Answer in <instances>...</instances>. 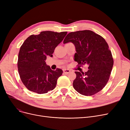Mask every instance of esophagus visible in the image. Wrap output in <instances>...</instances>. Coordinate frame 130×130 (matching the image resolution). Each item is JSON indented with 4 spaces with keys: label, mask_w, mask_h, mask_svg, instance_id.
<instances>
[{
    "label": "esophagus",
    "mask_w": 130,
    "mask_h": 130,
    "mask_svg": "<svg viewBox=\"0 0 130 130\" xmlns=\"http://www.w3.org/2000/svg\"><path fill=\"white\" fill-rule=\"evenodd\" d=\"M70 72H71V71L69 70H67V69L63 70V73L66 74H68L69 73H70Z\"/></svg>",
    "instance_id": "obj_1"
}]
</instances>
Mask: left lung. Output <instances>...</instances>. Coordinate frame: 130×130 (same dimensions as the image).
I'll return each instance as SVG.
<instances>
[{"label": "left lung", "mask_w": 130, "mask_h": 130, "mask_svg": "<svg viewBox=\"0 0 130 130\" xmlns=\"http://www.w3.org/2000/svg\"><path fill=\"white\" fill-rule=\"evenodd\" d=\"M73 43L76 53L74 60L78 65H88L86 72H75L76 77L73 85L77 92L91 96L101 91L110 78L113 58L104 38L90 30L71 32L63 43Z\"/></svg>", "instance_id": "obj_1"}]
</instances>
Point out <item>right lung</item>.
Wrapping results in <instances>:
<instances>
[{"instance_id": "1", "label": "right lung", "mask_w": 130, "mask_h": 130, "mask_svg": "<svg viewBox=\"0 0 130 130\" xmlns=\"http://www.w3.org/2000/svg\"><path fill=\"white\" fill-rule=\"evenodd\" d=\"M67 32L42 31L31 35L20 47L17 61L20 79L28 90L38 94L46 93L55 88L63 71L51 70L46 64L47 56H52L56 46Z\"/></svg>"}]
</instances>
